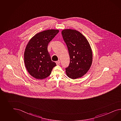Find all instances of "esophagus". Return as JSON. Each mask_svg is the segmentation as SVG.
Listing matches in <instances>:
<instances>
[{"label":"esophagus","instance_id":"34e87169","mask_svg":"<svg viewBox=\"0 0 121 121\" xmlns=\"http://www.w3.org/2000/svg\"><path fill=\"white\" fill-rule=\"evenodd\" d=\"M56 65H59V64H60V60H58V61H56Z\"/></svg>","mask_w":121,"mask_h":121}]
</instances>
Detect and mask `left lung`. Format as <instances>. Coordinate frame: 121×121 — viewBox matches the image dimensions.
I'll return each instance as SVG.
<instances>
[{
    "label": "left lung",
    "mask_w": 121,
    "mask_h": 121,
    "mask_svg": "<svg viewBox=\"0 0 121 121\" xmlns=\"http://www.w3.org/2000/svg\"><path fill=\"white\" fill-rule=\"evenodd\" d=\"M68 49L70 62L65 68L68 77L75 79L82 77L89 70L93 61L91 48L86 38L76 30L66 29L61 31Z\"/></svg>",
    "instance_id": "left-lung-1"
}]
</instances>
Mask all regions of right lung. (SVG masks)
Here are the masks:
<instances>
[{
  "mask_svg": "<svg viewBox=\"0 0 121 121\" xmlns=\"http://www.w3.org/2000/svg\"><path fill=\"white\" fill-rule=\"evenodd\" d=\"M59 31L56 29L41 31L28 42L25 49L24 61L28 72L33 77L38 79L46 78L56 65L51 60L47 47Z\"/></svg>",
  "mask_w": 121,
  "mask_h": 121,
  "instance_id": "add662e5",
  "label": "right lung"
}]
</instances>
